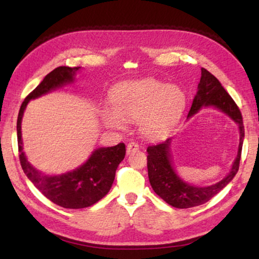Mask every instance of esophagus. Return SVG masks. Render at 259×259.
Here are the masks:
<instances>
[{
	"instance_id": "obj_1",
	"label": "esophagus",
	"mask_w": 259,
	"mask_h": 259,
	"mask_svg": "<svg viewBox=\"0 0 259 259\" xmlns=\"http://www.w3.org/2000/svg\"><path fill=\"white\" fill-rule=\"evenodd\" d=\"M139 150V145L136 142H130L128 145H126V153L128 154H131L133 152H136Z\"/></svg>"
}]
</instances>
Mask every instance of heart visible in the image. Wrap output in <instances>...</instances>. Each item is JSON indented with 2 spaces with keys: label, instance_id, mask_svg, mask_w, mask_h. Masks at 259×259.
Segmentation results:
<instances>
[{
  "label": "heart",
  "instance_id": "obj_1",
  "mask_svg": "<svg viewBox=\"0 0 259 259\" xmlns=\"http://www.w3.org/2000/svg\"><path fill=\"white\" fill-rule=\"evenodd\" d=\"M113 111L104 107L102 116L112 128H121L124 120H137L139 131L157 138L172 128L185 108L186 97L181 88L153 77L124 81L109 95Z\"/></svg>",
  "mask_w": 259,
  "mask_h": 259
}]
</instances>
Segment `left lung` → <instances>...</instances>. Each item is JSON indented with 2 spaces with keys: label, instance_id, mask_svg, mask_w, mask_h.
I'll use <instances>...</instances> for the list:
<instances>
[{
  "label": "left lung",
  "instance_id": "8db88e82",
  "mask_svg": "<svg viewBox=\"0 0 259 259\" xmlns=\"http://www.w3.org/2000/svg\"><path fill=\"white\" fill-rule=\"evenodd\" d=\"M209 106L216 107L219 111L227 114L232 120L238 123L240 130L238 155L232 165L230 174L221 182L210 186L199 187L185 183L179 178L172 166L171 154H170L171 138L147 147V170L151 186L162 200L175 208L186 209L208 202L233 179L239 170L244 137L242 115H241L238 105L222 87L221 82L207 69L201 68L198 93L193 99L192 107L187 117L193 116L202 107Z\"/></svg>",
  "mask_w": 259,
  "mask_h": 259
}]
</instances>
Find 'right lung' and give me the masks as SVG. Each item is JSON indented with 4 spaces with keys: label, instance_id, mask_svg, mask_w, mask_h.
I'll return each instance as SVG.
<instances>
[{
    "label": "right lung",
    "instance_id": "add662e5",
    "mask_svg": "<svg viewBox=\"0 0 259 259\" xmlns=\"http://www.w3.org/2000/svg\"><path fill=\"white\" fill-rule=\"evenodd\" d=\"M78 69L80 67L59 66L48 74L25 98L17 120L19 160L25 175L47 199L68 209L90 207L107 194L115 178L117 165L124 159L125 145L120 143L116 146L97 148L85 163L73 171L59 176H47L35 169L26 159L21 140V119L30 99L41 97L57 88L72 83Z\"/></svg>",
    "mask_w": 259,
    "mask_h": 259
}]
</instances>
